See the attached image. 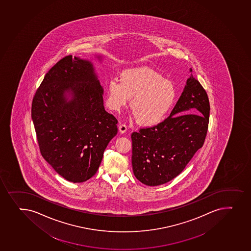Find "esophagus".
Segmentation results:
<instances>
[{
    "label": "esophagus",
    "mask_w": 251,
    "mask_h": 251,
    "mask_svg": "<svg viewBox=\"0 0 251 251\" xmlns=\"http://www.w3.org/2000/svg\"><path fill=\"white\" fill-rule=\"evenodd\" d=\"M127 125L124 124H121L119 126V132H121V133H124V132H127Z\"/></svg>",
    "instance_id": "esophagus-1"
}]
</instances>
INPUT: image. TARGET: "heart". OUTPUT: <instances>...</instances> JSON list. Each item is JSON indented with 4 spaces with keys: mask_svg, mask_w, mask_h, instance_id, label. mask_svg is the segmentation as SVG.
<instances>
[{
    "mask_svg": "<svg viewBox=\"0 0 251 251\" xmlns=\"http://www.w3.org/2000/svg\"><path fill=\"white\" fill-rule=\"evenodd\" d=\"M138 124L154 126L163 121L173 108L176 90L171 81L155 70L137 68L122 72L120 81L112 78L106 86V105L119 111L127 105Z\"/></svg>",
    "mask_w": 251,
    "mask_h": 251,
    "instance_id": "1",
    "label": "heart"
}]
</instances>
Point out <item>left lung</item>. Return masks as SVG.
<instances>
[{
    "instance_id": "left-lung-1",
    "label": "left lung",
    "mask_w": 251,
    "mask_h": 251,
    "mask_svg": "<svg viewBox=\"0 0 251 251\" xmlns=\"http://www.w3.org/2000/svg\"><path fill=\"white\" fill-rule=\"evenodd\" d=\"M209 119L207 94L192 75L170 116L131 135L132 170L138 181L159 186L179 175L205 143Z\"/></svg>"
}]
</instances>
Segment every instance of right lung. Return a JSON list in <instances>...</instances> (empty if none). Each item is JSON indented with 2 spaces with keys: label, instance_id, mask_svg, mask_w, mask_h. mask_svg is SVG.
Wrapping results in <instances>:
<instances>
[{
  "label": "right lung",
  "instance_id": "right-lung-1",
  "mask_svg": "<svg viewBox=\"0 0 251 251\" xmlns=\"http://www.w3.org/2000/svg\"><path fill=\"white\" fill-rule=\"evenodd\" d=\"M66 91L73 95L69 102ZM31 117L41 155L75 183L95 175L118 132V120L104 109L102 87L91 63L70 54L46 74L33 98Z\"/></svg>",
  "mask_w": 251,
  "mask_h": 251
}]
</instances>
